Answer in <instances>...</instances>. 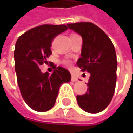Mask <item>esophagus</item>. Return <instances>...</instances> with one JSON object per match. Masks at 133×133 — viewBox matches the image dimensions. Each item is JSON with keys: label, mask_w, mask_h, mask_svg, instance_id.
<instances>
[{"label": "esophagus", "mask_w": 133, "mask_h": 133, "mask_svg": "<svg viewBox=\"0 0 133 133\" xmlns=\"http://www.w3.org/2000/svg\"><path fill=\"white\" fill-rule=\"evenodd\" d=\"M71 81L72 82H77L78 81V78L76 76H75V75H72L71 76Z\"/></svg>", "instance_id": "34e87169"}]
</instances>
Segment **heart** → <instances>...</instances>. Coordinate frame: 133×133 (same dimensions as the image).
Segmentation results:
<instances>
[{"instance_id":"heart-1","label":"heart","mask_w":133,"mask_h":133,"mask_svg":"<svg viewBox=\"0 0 133 133\" xmlns=\"http://www.w3.org/2000/svg\"><path fill=\"white\" fill-rule=\"evenodd\" d=\"M72 35H75V34H72Z\"/></svg>"}]
</instances>
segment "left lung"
Instances as JSON below:
<instances>
[{"mask_svg":"<svg viewBox=\"0 0 133 133\" xmlns=\"http://www.w3.org/2000/svg\"><path fill=\"white\" fill-rule=\"evenodd\" d=\"M82 38V57L77 65L91 74L85 94L77 95L78 105L85 112L98 113L110 103L116 89L117 60L114 45L107 35L91 22L67 24Z\"/></svg>","mask_w":133,"mask_h":133,"instance_id":"obj_1","label":"left lung"}]
</instances>
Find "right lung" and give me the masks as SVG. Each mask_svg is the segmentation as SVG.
Returning a JSON list of instances; mask_svg holds the SVG:
<instances>
[{"label":"right lung","mask_w":133,"mask_h":133,"mask_svg":"<svg viewBox=\"0 0 133 133\" xmlns=\"http://www.w3.org/2000/svg\"><path fill=\"white\" fill-rule=\"evenodd\" d=\"M67 29L65 24H42L24 33L16 42L14 56L17 84L24 102L37 112L51 109L61 85L71 80L70 72L62 67L53 64L51 75L42 73L39 68L43 63L48 64L53 39Z\"/></svg>","instance_id":"obj_1"}]
</instances>
